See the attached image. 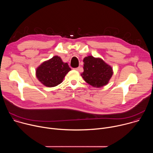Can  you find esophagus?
<instances>
[{
  "label": "esophagus",
  "instance_id": "esophagus-1",
  "mask_svg": "<svg viewBox=\"0 0 153 153\" xmlns=\"http://www.w3.org/2000/svg\"><path fill=\"white\" fill-rule=\"evenodd\" d=\"M74 70H76V71H79V70H80V67L76 68H74Z\"/></svg>",
  "mask_w": 153,
  "mask_h": 153
}]
</instances>
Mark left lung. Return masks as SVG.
Masks as SVG:
<instances>
[{
    "label": "left lung",
    "mask_w": 153,
    "mask_h": 153,
    "mask_svg": "<svg viewBox=\"0 0 153 153\" xmlns=\"http://www.w3.org/2000/svg\"><path fill=\"white\" fill-rule=\"evenodd\" d=\"M83 72L81 76L93 87L100 88L107 85L113 74V68L100 58L92 56L83 59Z\"/></svg>",
    "instance_id": "obj_1"
}]
</instances>
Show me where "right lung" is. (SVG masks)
I'll return each instance as SVG.
<instances>
[{
  "mask_svg": "<svg viewBox=\"0 0 153 153\" xmlns=\"http://www.w3.org/2000/svg\"><path fill=\"white\" fill-rule=\"evenodd\" d=\"M71 69L57 56L43 62L36 70L38 80L48 87H54L61 83L66 74Z\"/></svg>",
  "mask_w": 153,
  "mask_h": 153,
  "instance_id": "right-lung-1",
  "label": "right lung"
}]
</instances>
